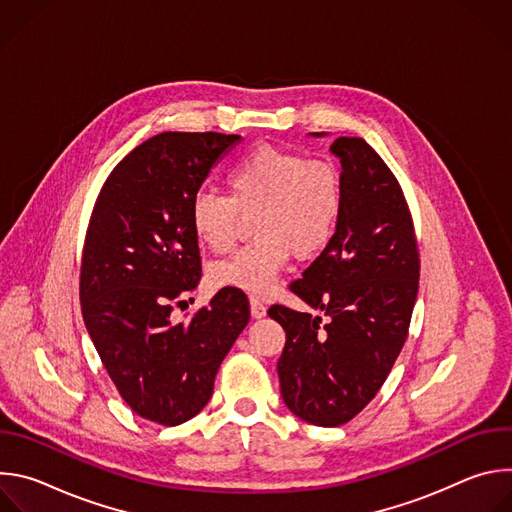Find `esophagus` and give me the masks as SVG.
Masks as SVG:
<instances>
[{"mask_svg": "<svg viewBox=\"0 0 512 512\" xmlns=\"http://www.w3.org/2000/svg\"><path fill=\"white\" fill-rule=\"evenodd\" d=\"M249 304H251V316H253V318L259 320V318H263V316L267 314V306H265L259 298H251Z\"/></svg>", "mask_w": 512, "mask_h": 512, "instance_id": "1", "label": "esophagus"}]
</instances>
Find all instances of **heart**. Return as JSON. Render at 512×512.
I'll return each instance as SVG.
<instances>
[{
    "label": "heart",
    "instance_id": "1",
    "mask_svg": "<svg viewBox=\"0 0 512 512\" xmlns=\"http://www.w3.org/2000/svg\"><path fill=\"white\" fill-rule=\"evenodd\" d=\"M229 196L200 192L190 204L196 241L212 253H227L239 235L241 216H253V243L216 261L208 277L216 287L265 296L289 257L312 259L330 243L342 208L338 172L298 152L261 145L227 178Z\"/></svg>",
    "mask_w": 512,
    "mask_h": 512
}]
</instances>
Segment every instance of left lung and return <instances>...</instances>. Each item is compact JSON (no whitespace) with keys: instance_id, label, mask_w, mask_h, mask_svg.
<instances>
[{"instance_id":"8db88e82","label":"left lung","mask_w":512,"mask_h":512,"mask_svg":"<svg viewBox=\"0 0 512 512\" xmlns=\"http://www.w3.org/2000/svg\"><path fill=\"white\" fill-rule=\"evenodd\" d=\"M322 135V133H314ZM342 208L336 233L289 289L320 316L271 306L285 330L281 397L300 419L336 427L367 407L407 340L419 253L403 190L362 137H338Z\"/></svg>"}]
</instances>
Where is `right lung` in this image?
Segmentation results:
<instances>
[{"instance_id": "right-lung-1", "label": "right lung", "mask_w": 512, "mask_h": 512, "mask_svg": "<svg viewBox=\"0 0 512 512\" xmlns=\"http://www.w3.org/2000/svg\"><path fill=\"white\" fill-rule=\"evenodd\" d=\"M241 135L166 131L105 180L87 229L81 308L123 401L143 419L180 425L212 397L214 377L249 324V300L223 287L190 320L174 306L202 275L190 204Z\"/></svg>"}]
</instances>
